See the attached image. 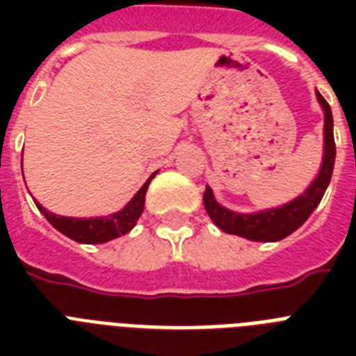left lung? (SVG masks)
I'll return each mask as SVG.
<instances>
[{
    "label": "left lung",
    "mask_w": 356,
    "mask_h": 356,
    "mask_svg": "<svg viewBox=\"0 0 356 356\" xmlns=\"http://www.w3.org/2000/svg\"><path fill=\"white\" fill-rule=\"evenodd\" d=\"M318 99L325 113V153H323V164H321V170L318 177L314 179V183L292 203L279 207V209H271V211L257 212V214H236V212L223 209L222 205H218L212 195V190L207 186L205 194H203V203H205V209L212 222L222 231L249 238L254 242H277L301 227L314 212L316 207L320 205L321 197L325 194L329 181H331L337 145H334V134H332L331 107L320 92H318Z\"/></svg>",
    "instance_id": "left-lung-1"
}]
</instances>
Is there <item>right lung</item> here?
Instances as JSON below:
<instances>
[{
	"label": "right lung",
	"instance_id": "add662e5",
	"mask_svg": "<svg viewBox=\"0 0 356 356\" xmlns=\"http://www.w3.org/2000/svg\"><path fill=\"white\" fill-rule=\"evenodd\" d=\"M155 177V173L151 175L144 183V186L136 192L133 200L129 201L127 205L123 207L122 211L116 214H111L107 218H64L55 216L53 212H47L42 205L36 203L38 211L46 216V220L51 223L53 227L66 234L68 238L81 243H103L118 238L122 234L129 233L134 227V223L142 216L145 203V192L149 186L151 179Z\"/></svg>",
	"mask_w": 356,
	"mask_h": 356
}]
</instances>
